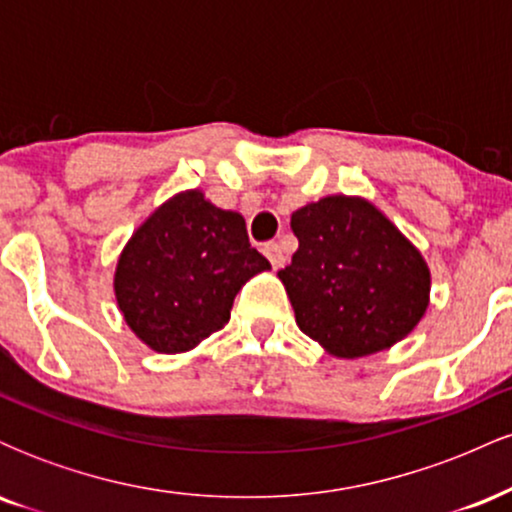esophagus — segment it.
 Segmentation results:
<instances>
[{"mask_svg": "<svg viewBox=\"0 0 512 512\" xmlns=\"http://www.w3.org/2000/svg\"><path fill=\"white\" fill-rule=\"evenodd\" d=\"M264 255H267V260L272 262L274 269L284 267L286 257H284V250H281L279 243H267V245H264Z\"/></svg>", "mask_w": 512, "mask_h": 512, "instance_id": "obj_1", "label": "esophagus"}]
</instances>
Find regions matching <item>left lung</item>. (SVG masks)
Returning a JSON list of instances; mask_svg holds the SVG:
<instances>
[{"mask_svg": "<svg viewBox=\"0 0 512 512\" xmlns=\"http://www.w3.org/2000/svg\"><path fill=\"white\" fill-rule=\"evenodd\" d=\"M298 250L279 279L303 334L332 356L390 349L419 325L431 272L421 252L363 197L332 195L291 216Z\"/></svg>", "mask_w": 512, "mask_h": 512, "instance_id": "8db88e82", "label": "left lung"}]
</instances>
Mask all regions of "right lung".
I'll return each instance as SVG.
<instances>
[{"label": "right lung", "instance_id": "add662e5", "mask_svg": "<svg viewBox=\"0 0 512 512\" xmlns=\"http://www.w3.org/2000/svg\"><path fill=\"white\" fill-rule=\"evenodd\" d=\"M264 269L238 211L214 207L202 190L178 192L127 240L117 308L149 349L182 354L226 325L236 293Z\"/></svg>", "mask_w": 512, "mask_h": 512}]
</instances>
